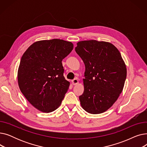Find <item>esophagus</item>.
I'll return each mask as SVG.
<instances>
[{
    "instance_id": "esophagus-1",
    "label": "esophagus",
    "mask_w": 147,
    "mask_h": 147,
    "mask_svg": "<svg viewBox=\"0 0 147 147\" xmlns=\"http://www.w3.org/2000/svg\"><path fill=\"white\" fill-rule=\"evenodd\" d=\"M72 83L73 85H76V84H78L79 83V80L78 79H74V80H72Z\"/></svg>"
}]
</instances>
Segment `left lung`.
<instances>
[{
  "label": "left lung",
  "instance_id": "1",
  "mask_svg": "<svg viewBox=\"0 0 147 147\" xmlns=\"http://www.w3.org/2000/svg\"><path fill=\"white\" fill-rule=\"evenodd\" d=\"M75 51L85 65L81 106L89 113H102L112 107L123 89L127 75L125 61L117 48L107 42L80 41Z\"/></svg>",
  "mask_w": 147,
  "mask_h": 147
}]
</instances>
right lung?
Returning <instances> with one entry per match:
<instances>
[{
	"mask_svg": "<svg viewBox=\"0 0 147 147\" xmlns=\"http://www.w3.org/2000/svg\"><path fill=\"white\" fill-rule=\"evenodd\" d=\"M71 42L54 38L30 45L18 69L20 89L36 109L51 113L60 106L69 82L65 79L62 61L71 52Z\"/></svg>",
	"mask_w": 147,
	"mask_h": 147,
	"instance_id": "obj_1",
	"label": "right lung"
}]
</instances>
